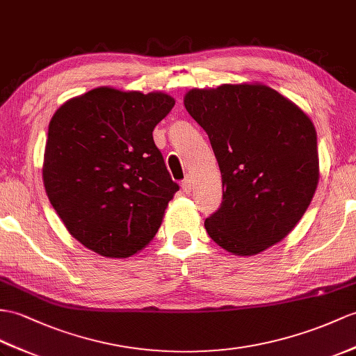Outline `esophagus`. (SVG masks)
Instances as JSON below:
<instances>
[{
	"label": "esophagus",
	"mask_w": 356,
	"mask_h": 356,
	"mask_svg": "<svg viewBox=\"0 0 356 356\" xmlns=\"http://www.w3.org/2000/svg\"><path fill=\"white\" fill-rule=\"evenodd\" d=\"M181 188H183L186 193H190V192H192V181H190L188 178H186V179L181 181Z\"/></svg>",
	"instance_id": "34e87169"
}]
</instances>
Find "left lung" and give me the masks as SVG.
<instances>
[{
  "mask_svg": "<svg viewBox=\"0 0 356 356\" xmlns=\"http://www.w3.org/2000/svg\"><path fill=\"white\" fill-rule=\"evenodd\" d=\"M184 106L210 138L223 201L205 229L234 255H255L296 227L318 183L317 134L296 104L264 84L192 89Z\"/></svg>",
  "mask_w": 356,
  "mask_h": 356,
  "instance_id": "left-lung-1",
  "label": "left lung"
}]
</instances>
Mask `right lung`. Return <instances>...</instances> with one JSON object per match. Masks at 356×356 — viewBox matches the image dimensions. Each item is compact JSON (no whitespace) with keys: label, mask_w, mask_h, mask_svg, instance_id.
<instances>
[{"label":"right lung","mask_w":356,"mask_h":356,"mask_svg":"<svg viewBox=\"0 0 356 356\" xmlns=\"http://www.w3.org/2000/svg\"><path fill=\"white\" fill-rule=\"evenodd\" d=\"M173 106L161 92L97 88L51 119L43 184L69 234L93 252L131 257L157 234L179 186L152 131Z\"/></svg>","instance_id":"obj_1"}]
</instances>
